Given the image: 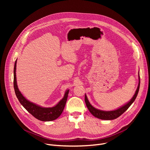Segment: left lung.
I'll use <instances>...</instances> for the list:
<instances>
[{
    "instance_id": "1",
    "label": "left lung",
    "mask_w": 150,
    "mask_h": 150,
    "mask_svg": "<svg viewBox=\"0 0 150 150\" xmlns=\"http://www.w3.org/2000/svg\"><path fill=\"white\" fill-rule=\"evenodd\" d=\"M140 75H139V84L137 88L136 91V92L134 93V95L133 96L132 98L127 102V103L125 104L124 105L120 106V108H117L115 110H113V111H103V110H100L98 109H97L96 108H94L90 103L88 99L87 96H86V93H85V97H84V100H85V103L86 105V106H87L88 109H89V112L94 116L98 119H101V120H114L117 119V118L120 116L123 113H124L129 108V107L132 104V103L134 101L135 99L136 98L137 94L139 91V88H140Z\"/></svg>"
}]
</instances>
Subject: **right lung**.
<instances>
[{
    "mask_svg": "<svg viewBox=\"0 0 150 150\" xmlns=\"http://www.w3.org/2000/svg\"><path fill=\"white\" fill-rule=\"evenodd\" d=\"M16 64L17 59L15 61L14 66V89L16 96L21 104L29 113L34 116L36 119L41 121L50 122L58 119L65 107L69 89L66 91L63 98L56 105L53 107L44 108L36 105L33 102H31L22 95L18 88L16 80Z\"/></svg>",
    "mask_w": 150,
    "mask_h": 150,
    "instance_id": "right-lung-1",
    "label": "right lung"
}]
</instances>
